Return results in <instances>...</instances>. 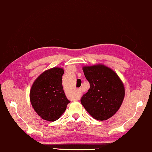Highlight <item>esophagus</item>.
I'll use <instances>...</instances> for the list:
<instances>
[{
	"mask_svg": "<svg viewBox=\"0 0 152 152\" xmlns=\"http://www.w3.org/2000/svg\"><path fill=\"white\" fill-rule=\"evenodd\" d=\"M77 91H78V95H77V97H78V96H79V95L81 94V89H78Z\"/></svg>",
	"mask_w": 152,
	"mask_h": 152,
	"instance_id": "34e87169",
	"label": "esophagus"
}]
</instances>
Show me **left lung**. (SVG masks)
<instances>
[{"label": "left lung", "instance_id": "left-lung-1", "mask_svg": "<svg viewBox=\"0 0 152 152\" xmlns=\"http://www.w3.org/2000/svg\"><path fill=\"white\" fill-rule=\"evenodd\" d=\"M90 88L81 104L94 119L107 120L115 114L123 103L125 87L115 71L103 64L83 66Z\"/></svg>", "mask_w": 152, "mask_h": 152}]
</instances>
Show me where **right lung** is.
<instances>
[{
  "label": "right lung",
  "mask_w": 152,
  "mask_h": 152,
  "mask_svg": "<svg viewBox=\"0 0 152 152\" xmlns=\"http://www.w3.org/2000/svg\"><path fill=\"white\" fill-rule=\"evenodd\" d=\"M63 69L60 67L48 69L40 75L31 87V105L36 113L46 121L57 120L70 103L63 91Z\"/></svg>",
  "instance_id": "obj_1"
}]
</instances>
